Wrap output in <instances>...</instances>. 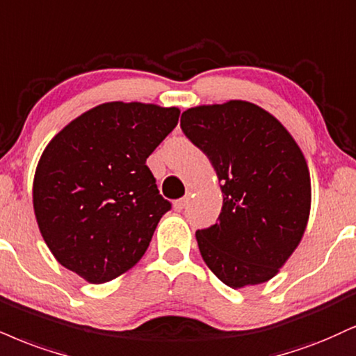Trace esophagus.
<instances>
[{
    "label": "esophagus",
    "instance_id": "34e87169",
    "mask_svg": "<svg viewBox=\"0 0 356 356\" xmlns=\"http://www.w3.org/2000/svg\"><path fill=\"white\" fill-rule=\"evenodd\" d=\"M187 204H189V197H182V199L175 200L174 209H175V211H184V209L187 207Z\"/></svg>",
    "mask_w": 356,
    "mask_h": 356
}]
</instances>
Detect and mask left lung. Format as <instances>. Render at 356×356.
Returning a JSON list of instances; mask_svg holds the SVG:
<instances>
[{"label":"left lung","instance_id":"left-lung-1","mask_svg":"<svg viewBox=\"0 0 356 356\" xmlns=\"http://www.w3.org/2000/svg\"><path fill=\"white\" fill-rule=\"evenodd\" d=\"M181 127L212 162L224 194L216 224L195 232L204 262L232 289L270 280L310 213L300 147L272 114L245 101L187 109Z\"/></svg>","mask_w":356,"mask_h":356}]
</instances>
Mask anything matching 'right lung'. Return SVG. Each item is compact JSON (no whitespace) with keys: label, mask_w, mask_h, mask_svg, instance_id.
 Returning a JSON list of instances; mask_svg holds the SVG:
<instances>
[{"label":"right lung","mask_w":356,"mask_h":356,"mask_svg":"<svg viewBox=\"0 0 356 356\" xmlns=\"http://www.w3.org/2000/svg\"><path fill=\"white\" fill-rule=\"evenodd\" d=\"M177 108L106 102L67 124L33 184L41 235L59 264L91 284L113 280L147 250L172 204L145 161L177 126Z\"/></svg>","instance_id":"1"}]
</instances>
